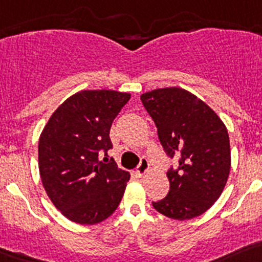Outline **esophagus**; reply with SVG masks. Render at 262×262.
I'll list each match as a JSON object with an SVG mask.
<instances>
[{
	"label": "esophagus",
	"instance_id": "esophagus-1",
	"mask_svg": "<svg viewBox=\"0 0 262 262\" xmlns=\"http://www.w3.org/2000/svg\"><path fill=\"white\" fill-rule=\"evenodd\" d=\"M147 171H149V162H147L145 158L141 159L140 165H138L137 167V174L140 175V177H144Z\"/></svg>",
	"mask_w": 262,
	"mask_h": 262
}]
</instances>
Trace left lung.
I'll list each match as a JSON object with an SVG mask.
<instances>
[{
  "instance_id": "8db88e82",
  "label": "left lung",
  "mask_w": 262,
  "mask_h": 262,
  "mask_svg": "<svg viewBox=\"0 0 262 262\" xmlns=\"http://www.w3.org/2000/svg\"><path fill=\"white\" fill-rule=\"evenodd\" d=\"M169 157L179 156L170 169V191L153 202L159 213L175 220L194 219L219 199L231 171L228 130L220 117L183 88L153 90L141 95Z\"/></svg>"
}]
</instances>
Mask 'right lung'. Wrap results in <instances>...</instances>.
I'll return each mask as SVG.
<instances>
[{"label": "right lung", "instance_id": "add662e5", "mask_svg": "<svg viewBox=\"0 0 262 262\" xmlns=\"http://www.w3.org/2000/svg\"><path fill=\"white\" fill-rule=\"evenodd\" d=\"M129 99L130 93L112 90L76 92L58 106L40 133L42 185L71 222L101 223L121 202L130 174L118 169L115 159L104 163L100 156L112 149L109 130Z\"/></svg>", "mask_w": 262, "mask_h": 262}]
</instances>
